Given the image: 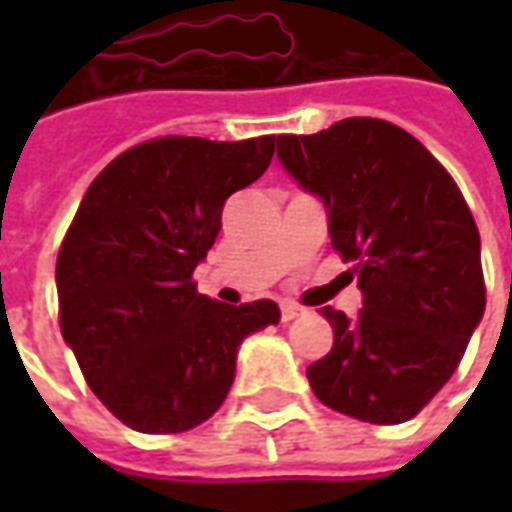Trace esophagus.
Wrapping results in <instances>:
<instances>
[{
  "label": "esophagus",
  "instance_id": "1",
  "mask_svg": "<svg viewBox=\"0 0 512 512\" xmlns=\"http://www.w3.org/2000/svg\"><path fill=\"white\" fill-rule=\"evenodd\" d=\"M279 312H282V321L288 323V321H293V318H299L301 312V307H296V304H282V307H279Z\"/></svg>",
  "mask_w": 512,
  "mask_h": 512
}]
</instances>
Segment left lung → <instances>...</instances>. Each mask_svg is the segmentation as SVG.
Here are the masks:
<instances>
[{
	"label": "left lung",
	"instance_id": "8db88e82",
	"mask_svg": "<svg viewBox=\"0 0 512 512\" xmlns=\"http://www.w3.org/2000/svg\"><path fill=\"white\" fill-rule=\"evenodd\" d=\"M277 158L326 208L329 238L354 260L362 310L332 307L329 354L307 367L323 406L397 425L450 381L485 312L480 233L450 172L376 117L277 136Z\"/></svg>",
	"mask_w": 512,
	"mask_h": 512
}]
</instances>
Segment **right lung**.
Segmentation results:
<instances>
[{
	"label": "right lung",
	"instance_id": "add662e5",
	"mask_svg": "<svg viewBox=\"0 0 512 512\" xmlns=\"http://www.w3.org/2000/svg\"><path fill=\"white\" fill-rule=\"evenodd\" d=\"M277 136H161L90 183L57 255L60 329L95 397L139 433H183L222 406L271 299L227 307L191 282L230 194L271 164Z\"/></svg>",
	"mask_w": 512,
	"mask_h": 512
}]
</instances>
